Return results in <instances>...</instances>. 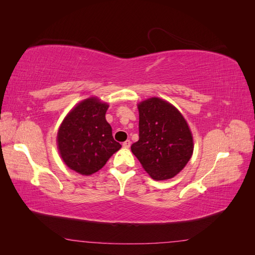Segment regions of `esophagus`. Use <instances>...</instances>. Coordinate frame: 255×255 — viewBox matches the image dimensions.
<instances>
[{"mask_svg":"<svg viewBox=\"0 0 255 255\" xmlns=\"http://www.w3.org/2000/svg\"><path fill=\"white\" fill-rule=\"evenodd\" d=\"M122 145H123V148H126V149H128L129 146H130V141L129 140H127V141H125L122 143Z\"/></svg>","mask_w":255,"mask_h":255,"instance_id":"obj_1","label":"esophagus"}]
</instances>
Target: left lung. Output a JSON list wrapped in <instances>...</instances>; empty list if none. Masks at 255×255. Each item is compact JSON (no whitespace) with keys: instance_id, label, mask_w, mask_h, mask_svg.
Listing matches in <instances>:
<instances>
[{"instance_id":"1","label":"left lung","mask_w":255,"mask_h":255,"mask_svg":"<svg viewBox=\"0 0 255 255\" xmlns=\"http://www.w3.org/2000/svg\"><path fill=\"white\" fill-rule=\"evenodd\" d=\"M138 112L139 139L130 150L153 180L171 179L194 152L187 122L172 104L155 97L138 104Z\"/></svg>"}]
</instances>
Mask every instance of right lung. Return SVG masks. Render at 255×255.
I'll return each instance as SVG.
<instances>
[{"label":"right lung","mask_w":255,"mask_h":255,"mask_svg":"<svg viewBox=\"0 0 255 255\" xmlns=\"http://www.w3.org/2000/svg\"><path fill=\"white\" fill-rule=\"evenodd\" d=\"M109 104L88 98L70 111L57 133V146L65 164L83 175L99 171L121 144L105 119Z\"/></svg>","instance_id":"add662e5"}]
</instances>
